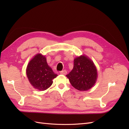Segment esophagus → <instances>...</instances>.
Returning a JSON list of instances; mask_svg holds the SVG:
<instances>
[{
    "label": "esophagus",
    "mask_w": 129,
    "mask_h": 129,
    "mask_svg": "<svg viewBox=\"0 0 129 129\" xmlns=\"http://www.w3.org/2000/svg\"><path fill=\"white\" fill-rule=\"evenodd\" d=\"M60 74H62V75H66L67 74V70H64L61 71V72H60Z\"/></svg>",
    "instance_id": "esophagus-1"
}]
</instances>
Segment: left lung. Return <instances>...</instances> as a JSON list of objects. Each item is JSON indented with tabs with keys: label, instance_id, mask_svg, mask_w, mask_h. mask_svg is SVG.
I'll return each mask as SVG.
<instances>
[{
	"label": "left lung",
	"instance_id": "obj_1",
	"mask_svg": "<svg viewBox=\"0 0 129 129\" xmlns=\"http://www.w3.org/2000/svg\"><path fill=\"white\" fill-rule=\"evenodd\" d=\"M66 76L76 89L86 91L94 85L98 74L92 60L85 55H81L74 60L73 69Z\"/></svg>",
	"mask_w": 129,
	"mask_h": 129
}]
</instances>
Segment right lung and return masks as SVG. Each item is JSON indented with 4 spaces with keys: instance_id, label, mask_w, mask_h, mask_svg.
Wrapping results in <instances>:
<instances>
[{
    "instance_id": "add662e5",
    "label": "right lung",
    "mask_w": 129,
    "mask_h": 129,
    "mask_svg": "<svg viewBox=\"0 0 129 129\" xmlns=\"http://www.w3.org/2000/svg\"><path fill=\"white\" fill-rule=\"evenodd\" d=\"M26 73L31 85L40 91L50 87L53 79L57 76L48 65L45 56L41 54H37L29 61Z\"/></svg>"
}]
</instances>
